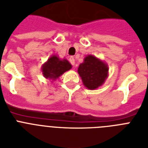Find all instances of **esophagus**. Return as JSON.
I'll use <instances>...</instances> for the list:
<instances>
[{
    "instance_id": "1",
    "label": "esophagus",
    "mask_w": 148,
    "mask_h": 148,
    "mask_svg": "<svg viewBox=\"0 0 148 148\" xmlns=\"http://www.w3.org/2000/svg\"><path fill=\"white\" fill-rule=\"evenodd\" d=\"M69 62H70V63L72 65H73V66H74V65H75V59H74V58L73 57H70L69 58Z\"/></svg>"
}]
</instances>
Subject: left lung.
<instances>
[{"label": "left lung", "mask_w": 148, "mask_h": 148, "mask_svg": "<svg viewBox=\"0 0 148 148\" xmlns=\"http://www.w3.org/2000/svg\"><path fill=\"white\" fill-rule=\"evenodd\" d=\"M78 73L82 78L83 85L88 89H95L105 82L108 75V67L94 56L88 55L79 65Z\"/></svg>", "instance_id": "1"}]
</instances>
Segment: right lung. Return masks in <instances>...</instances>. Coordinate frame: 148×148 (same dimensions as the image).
Masks as SVG:
<instances>
[{"instance_id": "obj_1", "label": "right lung", "mask_w": 148, "mask_h": 148, "mask_svg": "<svg viewBox=\"0 0 148 148\" xmlns=\"http://www.w3.org/2000/svg\"><path fill=\"white\" fill-rule=\"evenodd\" d=\"M71 68L72 65L69 62L68 60L66 59L60 60L57 56L53 55L42 65V75L46 79L56 80Z\"/></svg>"}]
</instances>
